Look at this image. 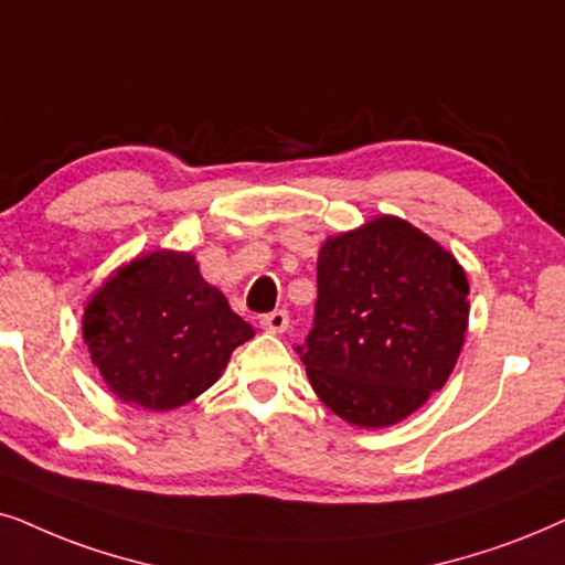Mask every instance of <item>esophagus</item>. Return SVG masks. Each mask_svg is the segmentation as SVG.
I'll list each match as a JSON object with an SVG mask.
<instances>
[{"instance_id": "esophagus-1", "label": "esophagus", "mask_w": 565, "mask_h": 565, "mask_svg": "<svg viewBox=\"0 0 565 565\" xmlns=\"http://www.w3.org/2000/svg\"><path fill=\"white\" fill-rule=\"evenodd\" d=\"M260 328H266L268 333H284L289 328V312L287 310H274L260 318Z\"/></svg>"}]
</instances>
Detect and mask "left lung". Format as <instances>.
<instances>
[{"instance_id":"1","label":"left lung","mask_w":565,"mask_h":565,"mask_svg":"<svg viewBox=\"0 0 565 565\" xmlns=\"http://www.w3.org/2000/svg\"><path fill=\"white\" fill-rule=\"evenodd\" d=\"M468 291L452 255L395 216L330 237L310 335L295 345L312 390L356 426L411 416L455 370Z\"/></svg>"}]
</instances>
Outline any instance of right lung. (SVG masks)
<instances>
[{
    "label": "right lung",
    "mask_w": 565,
    "mask_h": 565,
    "mask_svg": "<svg viewBox=\"0 0 565 565\" xmlns=\"http://www.w3.org/2000/svg\"><path fill=\"white\" fill-rule=\"evenodd\" d=\"M85 343L120 401L178 408L220 380L255 330L204 281L193 255L149 253L120 268L87 305Z\"/></svg>",
    "instance_id": "obj_1"
}]
</instances>
